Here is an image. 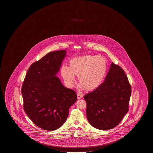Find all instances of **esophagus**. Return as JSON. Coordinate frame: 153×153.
Listing matches in <instances>:
<instances>
[{
    "label": "esophagus",
    "mask_w": 153,
    "mask_h": 153,
    "mask_svg": "<svg viewBox=\"0 0 153 153\" xmlns=\"http://www.w3.org/2000/svg\"><path fill=\"white\" fill-rule=\"evenodd\" d=\"M77 98L78 99H80L81 98H82L83 97V95L81 93H78L77 94Z\"/></svg>",
    "instance_id": "34e87169"
}]
</instances>
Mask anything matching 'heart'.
<instances>
[{"label":"heart","instance_id":"1","mask_svg":"<svg viewBox=\"0 0 153 153\" xmlns=\"http://www.w3.org/2000/svg\"><path fill=\"white\" fill-rule=\"evenodd\" d=\"M107 72L105 58L98 55H85L71 59L69 67L63 66L61 74L65 83L72 87L77 76L79 87L94 90L100 86Z\"/></svg>","mask_w":153,"mask_h":153}]
</instances>
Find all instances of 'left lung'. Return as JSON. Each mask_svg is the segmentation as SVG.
<instances>
[{
  "label": "left lung",
  "mask_w": 153,
  "mask_h": 153,
  "mask_svg": "<svg viewBox=\"0 0 153 153\" xmlns=\"http://www.w3.org/2000/svg\"><path fill=\"white\" fill-rule=\"evenodd\" d=\"M131 94V85L124 71L111 63L104 82L84 96L88 122L99 130L115 128L128 111Z\"/></svg>",
  "instance_id": "left-lung-1"
}]
</instances>
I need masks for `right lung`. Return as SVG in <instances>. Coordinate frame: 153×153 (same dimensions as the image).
I'll return each mask as SVG.
<instances>
[{"instance_id": "add662e5", "label": "right lung", "mask_w": 153, "mask_h": 153, "mask_svg": "<svg viewBox=\"0 0 153 153\" xmlns=\"http://www.w3.org/2000/svg\"><path fill=\"white\" fill-rule=\"evenodd\" d=\"M66 54L65 50L48 53L31 65L23 83L24 110L33 123L45 130L60 128L77 100L75 91L65 88L56 76Z\"/></svg>"}]
</instances>
